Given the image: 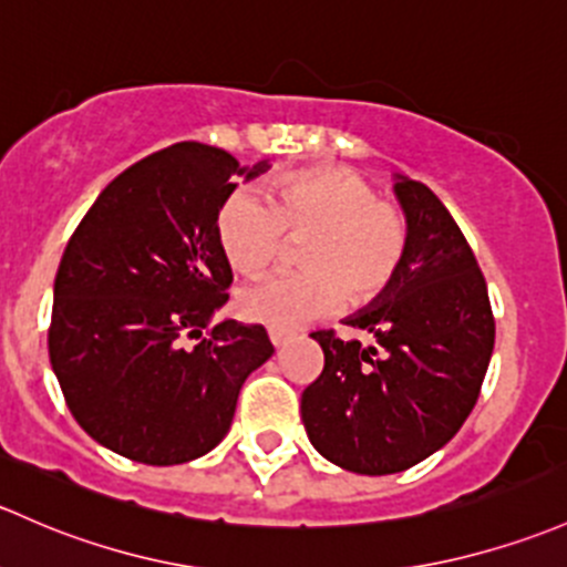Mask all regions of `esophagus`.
<instances>
[{
  "label": "esophagus",
  "mask_w": 567,
  "mask_h": 567,
  "mask_svg": "<svg viewBox=\"0 0 567 567\" xmlns=\"http://www.w3.org/2000/svg\"><path fill=\"white\" fill-rule=\"evenodd\" d=\"M290 337H293V333H288V331H268V339H271L274 348H282V344H288Z\"/></svg>",
  "instance_id": "esophagus-1"
}]
</instances>
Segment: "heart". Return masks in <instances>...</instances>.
I'll list each match as a JSON object with an SVG mask.
<instances>
[{
    "label": "heart",
    "instance_id": "1",
    "mask_svg": "<svg viewBox=\"0 0 567 567\" xmlns=\"http://www.w3.org/2000/svg\"><path fill=\"white\" fill-rule=\"evenodd\" d=\"M217 236L225 258L258 274L302 241L301 274L268 277L238 290L241 318L271 329H296L337 309L378 301L408 255V223L383 204L372 184L344 168H318L277 178L268 193L241 189L219 208Z\"/></svg>",
    "mask_w": 567,
    "mask_h": 567
}]
</instances>
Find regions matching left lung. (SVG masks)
Wrapping results in <instances>:
<instances>
[{
	"label": "left lung",
	"instance_id": "obj_1",
	"mask_svg": "<svg viewBox=\"0 0 567 567\" xmlns=\"http://www.w3.org/2000/svg\"><path fill=\"white\" fill-rule=\"evenodd\" d=\"M408 255L391 288L344 323L378 348L315 331L326 363L301 393L309 443L337 467L391 475L424 462L478 402L494 350V318L462 230L426 184L393 174Z\"/></svg>",
	"mask_w": 567,
	"mask_h": 567
}]
</instances>
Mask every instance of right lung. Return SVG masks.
<instances>
[{
    "label": "right lung",
    "mask_w": 567,
    "mask_h": 567,
    "mask_svg": "<svg viewBox=\"0 0 567 567\" xmlns=\"http://www.w3.org/2000/svg\"><path fill=\"white\" fill-rule=\"evenodd\" d=\"M268 168L174 143L113 178L68 241L48 355L73 419L113 454L152 467L208 454L244 380L271 359L264 326L212 323L234 282L219 208L236 178Z\"/></svg>",
    "instance_id": "add662e5"
}]
</instances>
